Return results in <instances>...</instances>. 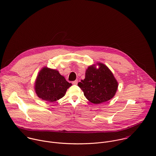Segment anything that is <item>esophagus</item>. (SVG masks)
<instances>
[{
    "mask_svg": "<svg viewBox=\"0 0 156 156\" xmlns=\"http://www.w3.org/2000/svg\"><path fill=\"white\" fill-rule=\"evenodd\" d=\"M78 80H75V81H74L72 82V84H78Z\"/></svg>",
    "mask_w": 156,
    "mask_h": 156,
    "instance_id": "obj_1",
    "label": "esophagus"
}]
</instances>
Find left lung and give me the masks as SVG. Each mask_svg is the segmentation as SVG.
<instances>
[{
  "label": "left lung",
  "mask_w": 156,
  "mask_h": 156,
  "mask_svg": "<svg viewBox=\"0 0 156 156\" xmlns=\"http://www.w3.org/2000/svg\"><path fill=\"white\" fill-rule=\"evenodd\" d=\"M78 85L86 98L94 104H100L112 99L118 87V83L112 71L101 62L89 66L86 70L85 78Z\"/></svg>",
  "instance_id": "obj_1"
}]
</instances>
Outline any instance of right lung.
I'll list each match as a JSON object with an SVG mask.
<instances>
[{
  "label": "right lung",
  "mask_w": 156,
  "mask_h": 156,
  "mask_svg": "<svg viewBox=\"0 0 156 156\" xmlns=\"http://www.w3.org/2000/svg\"><path fill=\"white\" fill-rule=\"evenodd\" d=\"M72 85L57 70L44 67L38 73L34 89L40 98L54 102L62 98Z\"/></svg>",
  "instance_id": "obj_1"
}]
</instances>
